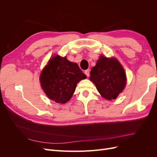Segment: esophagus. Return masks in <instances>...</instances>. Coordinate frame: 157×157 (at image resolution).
Instances as JSON below:
<instances>
[{"mask_svg":"<svg viewBox=\"0 0 157 157\" xmlns=\"http://www.w3.org/2000/svg\"><path fill=\"white\" fill-rule=\"evenodd\" d=\"M85 74H86V75L87 76V77H89V75H90V70L87 69V70L85 71Z\"/></svg>","mask_w":157,"mask_h":157,"instance_id":"34e87169","label":"esophagus"}]
</instances>
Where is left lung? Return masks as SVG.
Masks as SVG:
<instances>
[{"instance_id":"obj_1","label":"left lung","mask_w":157,"mask_h":157,"mask_svg":"<svg viewBox=\"0 0 157 157\" xmlns=\"http://www.w3.org/2000/svg\"><path fill=\"white\" fill-rule=\"evenodd\" d=\"M90 80L101 96L107 100L115 99L126 85L124 68L115 58L100 56L90 71Z\"/></svg>"}]
</instances>
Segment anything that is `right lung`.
<instances>
[{"instance_id":"1","label":"right lung","mask_w":157,"mask_h":157,"mask_svg":"<svg viewBox=\"0 0 157 157\" xmlns=\"http://www.w3.org/2000/svg\"><path fill=\"white\" fill-rule=\"evenodd\" d=\"M86 78L77 63L56 55L49 60L40 75L41 87L50 99L65 103L75 91L77 83Z\"/></svg>"}]
</instances>
